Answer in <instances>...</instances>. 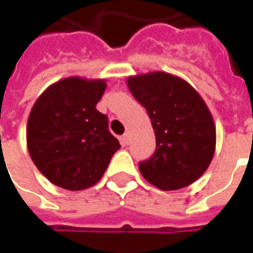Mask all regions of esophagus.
<instances>
[{
	"instance_id": "obj_1",
	"label": "esophagus",
	"mask_w": 253,
	"mask_h": 253,
	"mask_svg": "<svg viewBox=\"0 0 253 253\" xmlns=\"http://www.w3.org/2000/svg\"><path fill=\"white\" fill-rule=\"evenodd\" d=\"M120 141H122V145H127V144L130 142V134L128 133L123 134V135H122V138H120Z\"/></svg>"
}]
</instances>
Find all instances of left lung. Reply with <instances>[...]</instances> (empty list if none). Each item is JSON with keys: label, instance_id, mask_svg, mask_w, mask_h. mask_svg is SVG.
<instances>
[{"label": "left lung", "instance_id": "8db88e82", "mask_svg": "<svg viewBox=\"0 0 253 253\" xmlns=\"http://www.w3.org/2000/svg\"><path fill=\"white\" fill-rule=\"evenodd\" d=\"M127 87L155 130V154L138 165L142 177L166 191L197 181L216 149V126L204 98L184 79L166 72L128 76Z\"/></svg>", "mask_w": 253, "mask_h": 253}]
</instances>
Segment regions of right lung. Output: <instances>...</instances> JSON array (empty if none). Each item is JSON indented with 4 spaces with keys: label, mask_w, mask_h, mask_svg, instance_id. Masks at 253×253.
Wrapping results in <instances>:
<instances>
[{
    "label": "right lung",
    "mask_w": 253,
    "mask_h": 253,
    "mask_svg": "<svg viewBox=\"0 0 253 253\" xmlns=\"http://www.w3.org/2000/svg\"><path fill=\"white\" fill-rule=\"evenodd\" d=\"M104 79L70 76L47 87L33 105L26 141L30 158L52 184L80 191L97 184L120 148L97 111Z\"/></svg>",
    "instance_id": "1"
}]
</instances>
